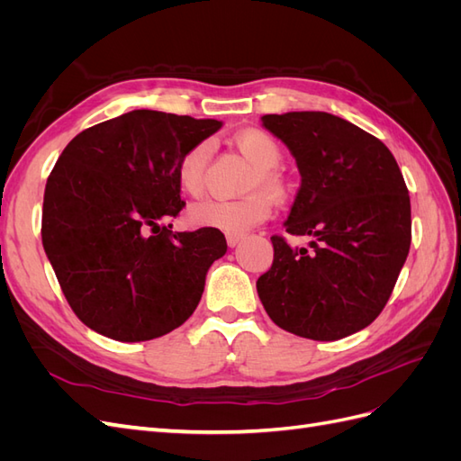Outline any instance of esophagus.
<instances>
[{"label":"esophagus","mask_w":461,"mask_h":461,"mask_svg":"<svg viewBox=\"0 0 461 461\" xmlns=\"http://www.w3.org/2000/svg\"><path fill=\"white\" fill-rule=\"evenodd\" d=\"M242 239H244V234H227V244H229V248H234L240 244Z\"/></svg>","instance_id":"esophagus-1"}]
</instances>
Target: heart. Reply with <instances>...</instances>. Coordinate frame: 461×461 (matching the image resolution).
I'll use <instances>...</instances> for the list:
<instances>
[{
	"instance_id": "heart-1",
	"label": "heart",
	"mask_w": 461,
	"mask_h": 461,
	"mask_svg": "<svg viewBox=\"0 0 461 461\" xmlns=\"http://www.w3.org/2000/svg\"><path fill=\"white\" fill-rule=\"evenodd\" d=\"M234 144L242 156L254 165L249 173L246 190L259 186L273 192L283 190V180L275 169L283 159L281 146L273 136L258 129H248L234 136ZM212 146L209 142H198L190 146L176 163V183L180 190L198 196L203 190L205 171ZM273 212V202L263 192H249L239 200H202L190 205L186 219L192 227L215 229L229 234L246 232L256 225L267 221Z\"/></svg>"
}]
</instances>
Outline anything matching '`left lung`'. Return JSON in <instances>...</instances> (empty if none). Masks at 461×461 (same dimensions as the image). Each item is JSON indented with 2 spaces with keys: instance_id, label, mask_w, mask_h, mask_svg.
Wrapping results in <instances>:
<instances>
[{
  "instance_id": "8db88e82",
  "label": "left lung",
  "mask_w": 461,
  "mask_h": 461,
  "mask_svg": "<svg viewBox=\"0 0 461 461\" xmlns=\"http://www.w3.org/2000/svg\"><path fill=\"white\" fill-rule=\"evenodd\" d=\"M263 127L296 158L302 185L286 219L292 248L273 234V265L258 278L265 312L281 329L339 340L371 325L393 294L411 244L408 186L373 134L323 111L265 115Z\"/></svg>"
}]
</instances>
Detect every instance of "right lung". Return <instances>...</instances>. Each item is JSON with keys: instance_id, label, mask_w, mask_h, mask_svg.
<instances>
[{"instance_id": "obj_1", "label": "right lung", "mask_w": 461, "mask_h": 461, "mask_svg": "<svg viewBox=\"0 0 461 461\" xmlns=\"http://www.w3.org/2000/svg\"><path fill=\"white\" fill-rule=\"evenodd\" d=\"M221 129L136 109L77 134L48 176L41 244L75 315L121 342L163 337L194 313L227 252L215 229L173 232L183 153Z\"/></svg>"}]
</instances>
